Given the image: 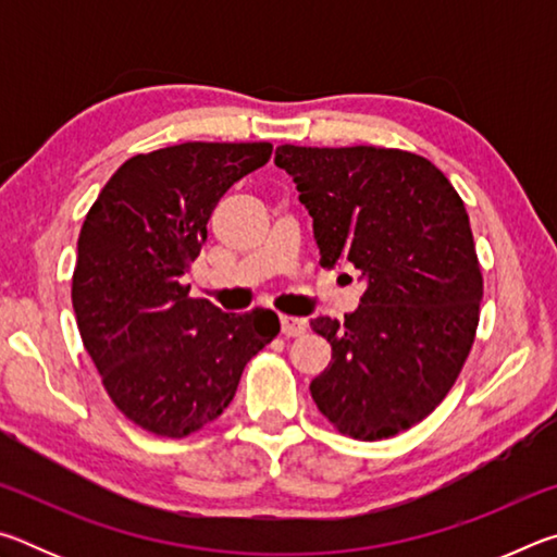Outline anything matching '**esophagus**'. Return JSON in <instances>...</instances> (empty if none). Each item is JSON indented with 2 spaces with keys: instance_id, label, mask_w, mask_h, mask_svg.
<instances>
[{
  "instance_id": "1",
  "label": "esophagus",
  "mask_w": 557,
  "mask_h": 557,
  "mask_svg": "<svg viewBox=\"0 0 557 557\" xmlns=\"http://www.w3.org/2000/svg\"><path fill=\"white\" fill-rule=\"evenodd\" d=\"M280 326H282V334H285L287 338L305 334V322L297 317H280Z\"/></svg>"
}]
</instances>
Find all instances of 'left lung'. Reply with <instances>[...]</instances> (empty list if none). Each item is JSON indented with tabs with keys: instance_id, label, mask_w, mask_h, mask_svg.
<instances>
[{
	"instance_id": "1",
	"label": "left lung",
	"mask_w": 557,
	"mask_h": 557,
	"mask_svg": "<svg viewBox=\"0 0 557 557\" xmlns=\"http://www.w3.org/2000/svg\"><path fill=\"white\" fill-rule=\"evenodd\" d=\"M275 164L312 215L319 265L351 262L366 280L344 322H309L332 344L309 385L317 408L354 440L398 435L445 400L474 344L484 277L465 203L403 149L282 145Z\"/></svg>"
}]
</instances>
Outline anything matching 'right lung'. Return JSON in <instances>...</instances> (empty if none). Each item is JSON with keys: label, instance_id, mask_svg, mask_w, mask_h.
I'll return each mask as SVG.
<instances>
[{"label": "right lung", "instance_id": "obj_1", "mask_svg": "<svg viewBox=\"0 0 557 557\" xmlns=\"http://www.w3.org/2000/svg\"><path fill=\"white\" fill-rule=\"evenodd\" d=\"M270 154V143L137 154L83 221L71 287L83 346L115 408L159 437H186L219 418L245 363L280 334L270 309L223 314L182 285L215 203Z\"/></svg>", "mask_w": 557, "mask_h": 557}]
</instances>
